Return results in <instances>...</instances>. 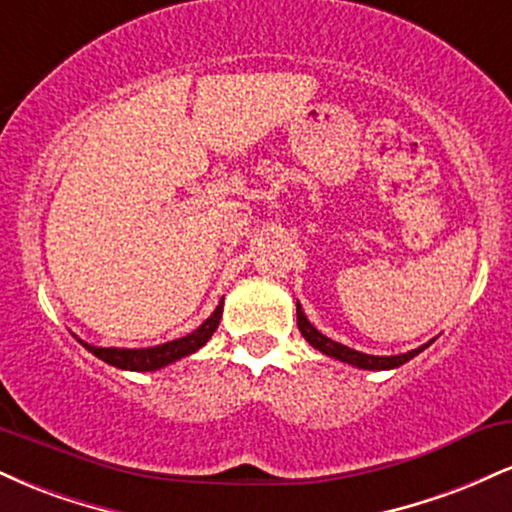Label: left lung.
I'll return each instance as SVG.
<instances>
[{
  "label": "left lung",
  "instance_id": "left-lung-1",
  "mask_svg": "<svg viewBox=\"0 0 512 512\" xmlns=\"http://www.w3.org/2000/svg\"><path fill=\"white\" fill-rule=\"evenodd\" d=\"M296 315H298V330L305 337V342L310 346H315L317 351H322L325 356H332L337 358V361H344L349 363V366H356V368H363V370H390V368H399L402 363L411 361L414 356H419L421 351L428 349L431 342L419 346V349H411L407 354H397V356H370V354H361V351L356 349H349V346L334 342V339L325 337L322 332H317L313 325H310V320L305 317L301 303H296Z\"/></svg>",
  "mask_w": 512,
  "mask_h": 512
}]
</instances>
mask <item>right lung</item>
Here are the masks:
<instances>
[{
    "label": "right lung",
    "mask_w": 512,
    "mask_h": 512,
    "mask_svg": "<svg viewBox=\"0 0 512 512\" xmlns=\"http://www.w3.org/2000/svg\"><path fill=\"white\" fill-rule=\"evenodd\" d=\"M221 313H223V298L221 303L216 305L214 313H211L195 332H190L187 337L173 339V342L149 346V349H117V346H93V344L81 342V339L79 342L84 344L93 356H98L101 361L110 363V366L122 368V370H139V373H144V370L166 368L168 363L180 361V358L195 354L197 349H202V346L211 339V334L216 332V327H219Z\"/></svg>",
    "instance_id": "add662e5"
}]
</instances>
